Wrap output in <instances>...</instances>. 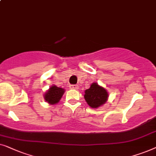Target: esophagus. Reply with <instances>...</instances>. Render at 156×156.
Returning <instances> with one entry per match:
<instances>
[{
	"instance_id": "obj_1",
	"label": "esophagus",
	"mask_w": 156,
	"mask_h": 156,
	"mask_svg": "<svg viewBox=\"0 0 156 156\" xmlns=\"http://www.w3.org/2000/svg\"><path fill=\"white\" fill-rule=\"evenodd\" d=\"M70 88L73 89V90H78V85H70Z\"/></svg>"
}]
</instances>
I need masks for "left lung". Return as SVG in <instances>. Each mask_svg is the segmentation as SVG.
<instances>
[{
  "label": "left lung",
  "instance_id": "left-lung-1",
  "mask_svg": "<svg viewBox=\"0 0 156 156\" xmlns=\"http://www.w3.org/2000/svg\"><path fill=\"white\" fill-rule=\"evenodd\" d=\"M85 100L92 108H98L105 104L108 98V94L104 87L93 83L89 89L85 91Z\"/></svg>",
  "mask_w": 156,
  "mask_h": 156
}]
</instances>
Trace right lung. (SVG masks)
Returning <instances> with one entry per match:
<instances>
[{"label":"right lung","mask_w":156,"mask_h":156,"mask_svg":"<svg viewBox=\"0 0 156 156\" xmlns=\"http://www.w3.org/2000/svg\"><path fill=\"white\" fill-rule=\"evenodd\" d=\"M64 89L61 88L56 86V85H53L50 87L49 90L45 93L44 95V99L48 103L51 105L56 104L59 102L61 100V97H62L63 94L64 93Z\"/></svg>","instance_id":"1"}]
</instances>
